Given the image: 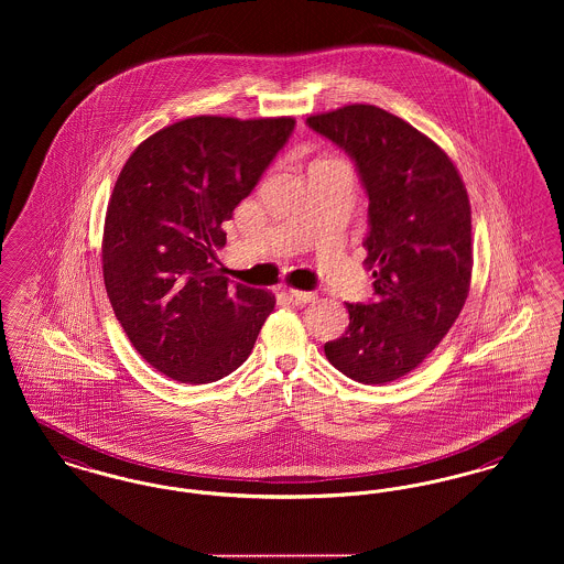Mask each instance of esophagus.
I'll use <instances>...</instances> for the list:
<instances>
[{
	"label": "esophagus",
	"mask_w": 564,
	"mask_h": 564,
	"mask_svg": "<svg viewBox=\"0 0 564 564\" xmlns=\"http://www.w3.org/2000/svg\"><path fill=\"white\" fill-rule=\"evenodd\" d=\"M289 295L293 296L296 303H314V301H316V293H312V291H296V289H289Z\"/></svg>",
	"instance_id": "1"
}]
</instances>
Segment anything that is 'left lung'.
Wrapping results in <instances>:
<instances>
[{
  "instance_id": "obj_1",
  "label": "left lung",
  "mask_w": 564,
  "mask_h": 564,
  "mask_svg": "<svg viewBox=\"0 0 564 564\" xmlns=\"http://www.w3.org/2000/svg\"><path fill=\"white\" fill-rule=\"evenodd\" d=\"M307 124L355 159L369 197L365 268L376 278V301L346 303L350 325L325 355L355 382L386 384L440 346L467 301L469 195L445 150L378 106H344Z\"/></svg>"
}]
</instances>
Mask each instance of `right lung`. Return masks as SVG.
<instances>
[{
	"label": "right lung",
	"mask_w": 564,
	"mask_h": 564,
	"mask_svg": "<svg viewBox=\"0 0 564 564\" xmlns=\"http://www.w3.org/2000/svg\"><path fill=\"white\" fill-rule=\"evenodd\" d=\"M295 119L193 117L152 133L115 184L101 239L104 282L131 346L182 384L216 382L250 356L269 291L229 284L223 223L289 140Z\"/></svg>",
	"instance_id": "add662e5"
}]
</instances>
